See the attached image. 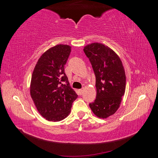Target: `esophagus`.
<instances>
[{
	"label": "esophagus",
	"instance_id": "esophagus-1",
	"mask_svg": "<svg viewBox=\"0 0 158 158\" xmlns=\"http://www.w3.org/2000/svg\"><path fill=\"white\" fill-rule=\"evenodd\" d=\"M79 95H82L83 94V91H84V90H83L82 89H79Z\"/></svg>",
	"mask_w": 158,
	"mask_h": 158
}]
</instances>
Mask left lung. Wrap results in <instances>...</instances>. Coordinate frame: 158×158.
I'll use <instances>...</instances> for the list:
<instances>
[{
  "label": "left lung",
  "mask_w": 158,
  "mask_h": 158,
  "mask_svg": "<svg viewBox=\"0 0 158 158\" xmlns=\"http://www.w3.org/2000/svg\"><path fill=\"white\" fill-rule=\"evenodd\" d=\"M84 52L89 58L95 75L97 95L89 104L95 116L106 118L118 109L125 90V70L120 58L110 48L100 43L85 46Z\"/></svg>",
  "instance_id": "left-lung-1"
}]
</instances>
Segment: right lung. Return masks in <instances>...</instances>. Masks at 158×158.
I'll use <instances>...</instances> for the list:
<instances>
[{"label": "right lung", "instance_id": "1", "mask_svg": "<svg viewBox=\"0 0 158 158\" xmlns=\"http://www.w3.org/2000/svg\"><path fill=\"white\" fill-rule=\"evenodd\" d=\"M70 52L69 45L52 47L39 58L32 74L31 98L37 111L47 121L65 118L78 97L69 85L64 69Z\"/></svg>", "mask_w": 158, "mask_h": 158}]
</instances>
